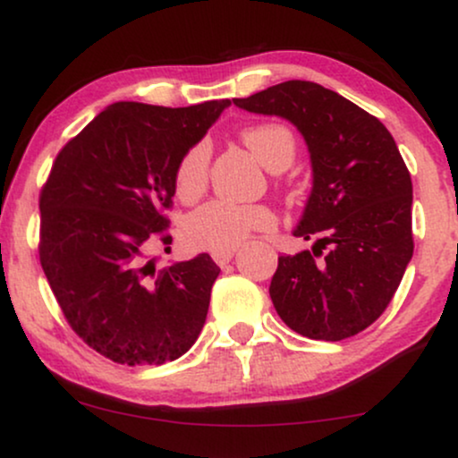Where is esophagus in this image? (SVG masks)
Returning <instances> with one entry per match:
<instances>
[{
	"mask_svg": "<svg viewBox=\"0 0 458 458\" xmlns=\"http://www.w3.org/2000/svg\"><path fill=\"white\" fill-rule=\"evenodd\" d=\"M234 258V251H222V253H213V259H216L217 266H225L230 259Z\"/></svg>",
	"mask_w": 458,
	"mask_h": 458,
	"instance_id": "34e87169",
	"label": "esophagus"
}]
</instances>
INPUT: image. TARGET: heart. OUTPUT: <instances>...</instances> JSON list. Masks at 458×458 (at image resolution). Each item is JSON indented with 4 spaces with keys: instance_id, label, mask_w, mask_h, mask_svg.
<instances>
[{
    "instance_id": "obj_1",
    "label": "heart",
    "mask_w": 458,
    "mask_h": 458,
    "mask_svg": "<svg viewBox=\"0 0 458 458\" xmlns=\"http://www.w3.org/2000/svg\"><path fill=\"white\" fill-rule=\"evenodd\" d=\"M242 141L251 148L262 165L281 171L292 165L298 141L293 131L281 123H262L247 126L241 132ZM211 146L200 139L182 154L173 186L179 200L192 202L205 192L209 182ZM276 225V216L264 205H239L228 200H209L192 211L183 224V241L199 251H234L251 233H268Z\"/></svg>"
}]
</instances>
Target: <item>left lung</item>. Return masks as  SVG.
I'll return each instance as SVG.
<instances>
[{
    "mask_svg": "<svg viewBox=\"0 0 458 458\" xmlns=\"http://www.w3.org/2000/svg\"><path fill=\"white\" fill-rule=\"evenodd\" d=\"M234 106L287 118L310 152L312 192L293 236L319 239L312 251L279 258L270 281L276 312L312 340L363 332L389 306L414 251L412 179L395 139L376 115L306 80Z\"/></svg>",
    "mask_w": 458,
    "mask_h": 458,
    "instance_id": "left-lung-1",
    "label": "left lung"
}]
</instances>
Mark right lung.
Wrapping results in <instances>:
<instances>
[{
	"label": "right lung",
	"mask_w": 458,
	"mask_h": 458,
	"mask_svg": "<svg viewBox=\"0 0 458 458\" xmlns=\"http://www.w3.org/2000/svg\"><path fill=\"white\" fill-rule=\"evenodd\" d=\"M228 106L114 103L52 162L39 192V262L69 327L115 363L173 361L205 326L219 275L209 253L160 270L149 253L171 251L179 158Z\"/></svg>",
	"instance_id": "obj_1"
}]
</instances>
